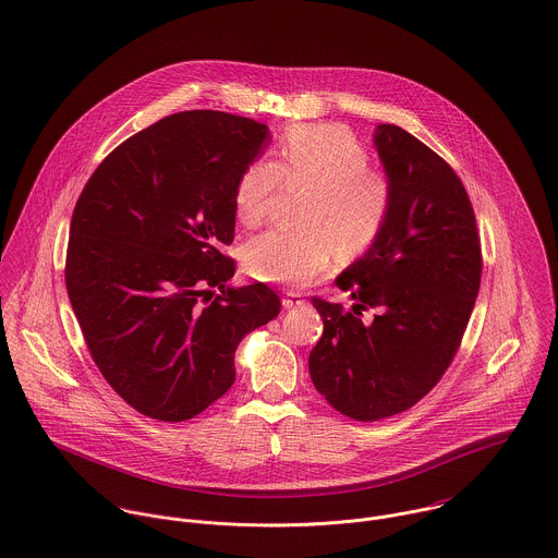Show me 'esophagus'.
<instances>
[{
	"label": "esophagus",
	"mask_w": 558,
	"mask_h": 558,
	"mask_svg": "<svg viewBox=\"0 0 558 558\" xmlns=\"http://www.w3.org/2000/svg\"><path fill=\"white\" fill-rule=\"evenodd\" d=\"M304 304H306L304 295L293 293V291H289V293L282 298V306H284V308H295V306H304Z\"/></svg>",
	"instance_id": "1"
}]
</instances>
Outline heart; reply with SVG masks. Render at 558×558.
Instances as JSON below:
<instances>
[{
  "instance_id": "heart-1",
  "label": "heart",
  "mask_w": 558,
  "mask_h": 558,
  "mask_svg": "<svg viewBox=\"0 0 558 558\" xmlns=\"http://www.w3.org/2000/svg\"><path fill=\"white\" fill-rule=\"evenodd\" d=\"M364 145L342 125L291 128L276 160H254L235 184L238 220L256 229L269 214L280 186L310 187L302 231H267L250 240L244 267L269 284H308L325 274L336 254L360 256L385 229L393 187L385 173L368 167Z\"/></svg>"
}]
</instances>
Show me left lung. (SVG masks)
Returning <instances> with one entry per match:
<instances>
[{"label": "left lung", "mask_w": 558, "mask_h": 558, "mask_svg": "<svg viewBox=\"0 0 558 558\" xmlns=\"http://www.w3.org/2000/svg\"><path fill=\"white\" fill-rule=\"evenodd\" d=\"M393 187L376 242L336 284L357 304L312 300L323 336L310 351L316 391L342 415L376 422L420 402L449 368L482 282L473 205L453 169L400 125L374 130ZM372 307L371 324L361 310Z\"/></svg>", "instance_id": "8db88e82"}]
</instances>
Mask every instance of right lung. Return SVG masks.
<instances>
[{
  "label": "right lung",
  "mask_w": 558,
  "mask_h": 558,
  "mask_svg": "<svg viewBox=\"0 0 558 558\" xmlns=\"http://www.w3.org/2000/svg\"><path fill=\"white\" fill-rule=\"evenodd\" d=\"M269 141L248 118L175 113L116 147L76 201L70 304L107 383L151 420H192L225 396L238 344L280 312L263 282L227 284L235 263L220 252L238 178ZM214 286L221 295L203 305Z\"/></svg>",
  "instance_id": "right-lung-1"
}]
</instances>
